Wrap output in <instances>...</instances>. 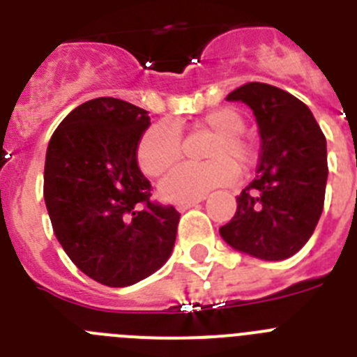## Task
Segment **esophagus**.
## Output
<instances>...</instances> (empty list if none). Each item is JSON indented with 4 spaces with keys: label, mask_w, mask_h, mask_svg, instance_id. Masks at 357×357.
Here are the masks:
<instances>
[{
    "label": "esophagus",
    "mask_w": 357,
    "mask_h": 357,
    "mask_svg": "<svg viewBox=\"0 0 357 357\" xmlns=\"http://www.w3.org/2000/svg\"><path fill=\"white\" fill-rule=\"evenodd\" d=\"M202 200H204V197H202V198H198V200H191V202H182V204H176V209L181 211V213H184V211H188V209H191V207L198 206V204H200Z\"/></svg>",
    "instance_id": "1"
}]
</instances>
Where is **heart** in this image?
I'll list each match as a JSON object with an SVG mask.
<instances>
[{
    "mask_svg": "<svg viewBox=\"0 0 357 357\" xmlns=\"http://www.w3.org/2000/svg\"><path fill=\"white\" fill-rule=\"evenodd\" d=\"M197 128L214 135L207 148L211 162L193 166L182 164L164 176L159 193L164 200L182 204L206 197L214 188L234 181V168L245 169L252 162L254 150L243 137L245 119L234 109H218L202 116ZM181 157V135L169 123H159L148 128L137 144V164L144 175L159 176L169 169Z\"/></svg>",
    "mask_w": 357,
    "mask_h": 357,
    "instance_id": "1",
    "label": "heart"
}]
</instances>
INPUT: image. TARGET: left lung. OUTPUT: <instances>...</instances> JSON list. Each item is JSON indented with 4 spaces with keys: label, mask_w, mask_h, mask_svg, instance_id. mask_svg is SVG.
<instances>
[{
    "label": "left lung",
    "mask_w": 357,
    "mask_h": 357,
    "mask_svg": "<svg viewBox=\"0 0 357 357\" xmlns=\"http://www.w3.org/2000/svg\"><path fill=\"white\" fill-rule=\"evenodd\" d=\"M252 109L259 127L257 175L236 198L234 218L220 229L234 250L282 261L314 232L326 198L327 143L307 105L273 85L250 82L227 96Z\"/></svg>",
    "instance_id": "8db88e82"
}]
</instances>
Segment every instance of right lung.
<instances>
[{"label":"right lung","instance_id":"add662e5","mask_svg":"<svg viewBox=\"0 0 357 357\" xmlns=\"http://www.w3.org/2000/svg\"><path fill=\"white\" fill-rule=\"evenodd\" d=\"M150 127L141 107L94 98L50 139L44 202L53 232L80 272L110 288L155 273L172 255L181 214L150 202L137 144Z\"/></svg>","mask_w":357,"mask_h":357}]
</instances>
